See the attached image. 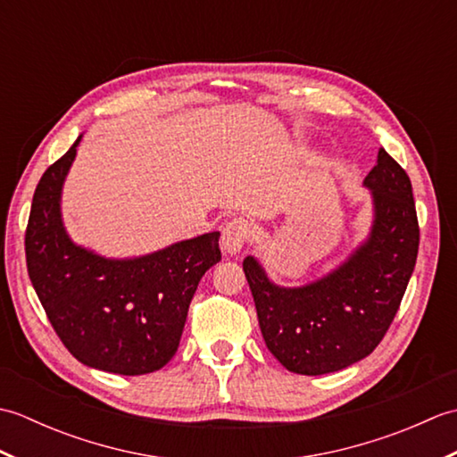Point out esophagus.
<instances>
[{
    "mask_svg": "<svg viewBox=\"0 0 457 457\" xmlns=\"http://www.w3.org/2000/svg\"><path fill=\"white\" fill-rule=\"evenodd\" d=\"M249 236H251V223L247 220L236 218L228 221L226 228L221 229V239H220L221 251L231 257L237 255L239 251L244 249Z\"/></svg>",
    "mask_w": 457,
    "mask_h": 457,
    "instance_id": "1",
    "label": "esophagus"
}]
</instances>
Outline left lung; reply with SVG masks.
<instances>
[{
    "instance_id": "1",
    "label": "left lung",
    "mask_w": 457,
    "mask_h": 457,
    "mask_svg": "<svg viewBox=\"0 0 457 457\" xmlns=\"http://www.w3.org/2000/svg\"><path fill=\"white\" fill-rule=\"evenodd\" d=\"M363 187L371 192V228L326 275L283 287L253 255L244 259L261 334L293 373L326 375L361 361L386 334L411 280L420 229L409 174L381 147Z\"/></svg>"
}]
</instances>
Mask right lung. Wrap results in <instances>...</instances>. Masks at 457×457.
I'll return each mask as SVG.
<instances>
[{
	"label": "right lung",
	"instance_id": "obj_1",
	"mask_svg": "<svg viewBox=\"0 0 457 457\" xmlns=\"http://www.w3.org/2000/svg\"><path fill=\"white\" fill-rule=\"evenodd\" d=\"M82 135L37 184L25 234L27 270L54 332L80 363L118 375L167 365L200 278L221 259L220 231L139 257L79 245L62 220V188Z\"/></svg>",
	"mask_w": 457,
	"mask_h": 457
}]
</instances>
